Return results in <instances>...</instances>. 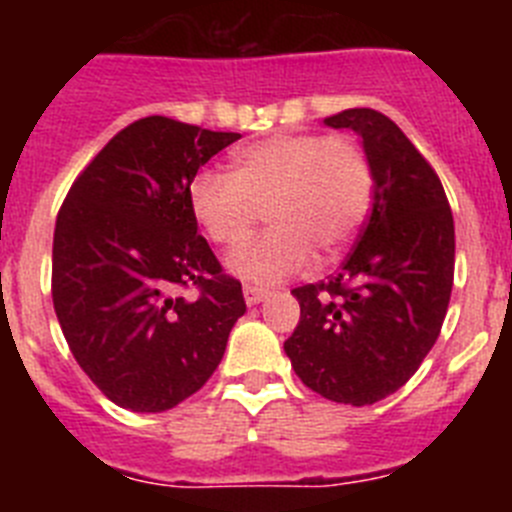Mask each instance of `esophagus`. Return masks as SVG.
Segmentation results:
<instances>
[{
	"instance_id": "obj_1",
	"label": "esophagus",
	"mask_w": 512,
	"mask_h": 512,
	"mask_svg": "<svg viewBox=\"0 0 512 512\" xmlns=\"http://www.w3.org/2000/svg\"><path fill=\"white\" fill-rule=\"evenodd\" d=\"M243 297H246V305H259V302H264L266 297H269V289L246 284V287H243Z\"/></svg>"
}]
</instances>
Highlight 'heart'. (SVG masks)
Here are the masks:
<instances>
[{"label": "heart", "mask_w": 512, "mask_h": 512, "mask_svg": "<svg viewBox=\"0 0 512 512\" xmlns=\"http://www.w3.org/2000/svg\"><path fill=\"white\" fill-rule=\"evenodd\" d=\"M233 171H200L189 184L194 220L215 246L233 248L266 210L271 228L230 253L233 274L256 284L295 277L354 238L372 200L364 151L341 135L287 133L243 146Z\"/></svg>", "instance_id": "b5f03b06"}]
</instances>
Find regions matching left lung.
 Returning a JSON list of instances; mask_svg holds the SVG:
<instances>
[{"label": "left lung", "instance_id": "left-lung-1", "mask_svg": "<svg viewBox=\"0 0 512 512\" xmlns=\"http://www.w3.org/2000/svg\"><path fill=\"white\" fill-rule=\"evenodd\" d=\"M323 122L361 135L372 212L336 277L292 289L300 323L284 351L305 387L361 408L400 390L441 333L454 217L436 171L390 117L356 107Z\"/></svg>", "mask_w": 512, "mask_h": 512}]
</instances>
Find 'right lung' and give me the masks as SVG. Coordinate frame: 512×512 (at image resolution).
<instances>
[{
	"label": "right lung",
	"mask_w": 512,
	"mask_h": 512,
	"mask_svg": "<svg viewBox=\"0 0 512 512\" xmlns=\"http://www.w3.org/2000/svg\"><path fill=\"white\" fill-rule=\"evenodd\" d=\"M241 138L151 115L135 120L71 184L53 233V307L71 354L102 395L164 413L212 377L241 282L197 233L189 184ZM194 286L197 298H184Z\"/></svg>",
	"instance_id": "1"
}]
</instances>
